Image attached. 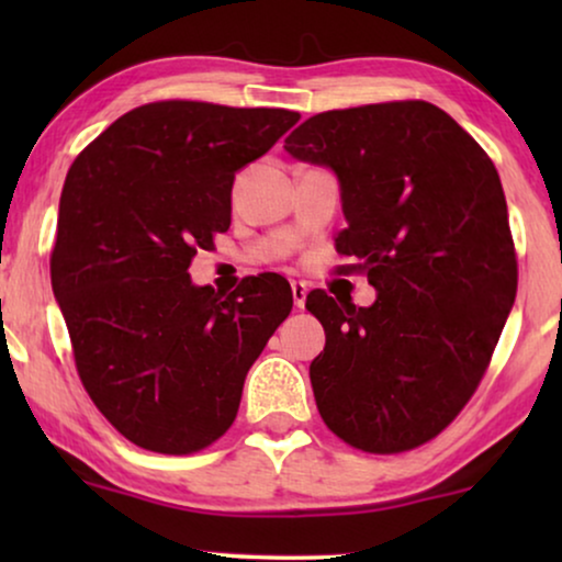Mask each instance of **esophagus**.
<instances>
[{
    "instance_id": "34e87169",
    "label": "esophagus",
    "mask_w": 562,
    "mask_h": 562,
    "mask_svg": "<svg viewBox=\"0 0 562 562\" xmlns=\"http://www.w3.org/2000/svg\"><path fill=\"white\" fill-rule=\"evenodd\" d=\"M306 294H310V286H306L304 281H291V296H294L296 310H304Z\"/></svg>"
}]
</instances>
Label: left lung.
Listing matches in <instances>:
<instances>
[{
	"instance_id": "1",
	"label": "left lung",
	"mask_w": 562,
	"mask_h": 562,
	"mask_svg": "<svg viewBox=\"0 0 562 562\" xmlns=\"http://www.w3.org/2000/svg\"><path fill=\"white\" fill-rule=\"evenodd\" d=\"M340 179V256L371 306L306 296L327 342L310 366L317 409L375 456L442 432L486 373L517 296V252L486 150L440 106L404 99L319 112L283 145Z\"/></svg>"
}]
</instances>
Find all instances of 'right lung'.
Masks as SVG:
<instances>
[{"label": "right lung", "instance_id": "add662e5", "mask_svg": "<svg viewBox=\"0 0 562 562\" xmlns=\"http://www.w3.org/2000/svg\"><path fill=\"white\" fill-rule=\"evenodd\" d=\"M299 112L166 99L135 106L68 168L50 252L79 379L137 448L189 456L237 417L243 383L294 299L252 276L233 294L189 266L227 233L235 173Z\"/></svg>", "mask_w": 562, "mask_h": 562}]
</instances>
